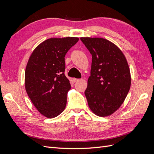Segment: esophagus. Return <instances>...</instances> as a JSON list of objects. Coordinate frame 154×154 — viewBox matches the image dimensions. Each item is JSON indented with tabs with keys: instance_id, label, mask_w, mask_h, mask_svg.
Returning <instances> with one entry per match:
<instances>
[{
	"instance_id": "1",
	"label": "esophagus",
	"mask_w": 154,
	"mask_h": 154,
	"mask_svg": "<svg viewBox=\"0 0 154 154\" xmlns=\"http://www.w3.org/2000/svg\"><path fill=\"white\" fill-rule=\"evenodd\" d=\"M72 81H73V82H76L79 81V79H77V78H73V79H72Z\"/></svg>"
}]
</instances>
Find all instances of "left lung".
<instances>
[{
    "label": "left lung",
    "mask_w": 154,
    "mask_h": 154,
    "mask_svg": "<svg viewBox=\"0 0 154 154\" xmlns=\"http://www.w3.org/2000/svg\"><path fill=\"white\" fill-rule=\"evenodd\" d=\"M92 55L91 76L85 95L91 110L108 116L123 103L131 85L128 65L122 51L101 38H80Z\"/></svg>",
    "instance_id": "1"
}]
</instances>
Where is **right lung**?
<instances>
[{"mask_svg": "<svg viewBox=\"0 0 154 154\" xmlns=\"http://www.w3.org/2000/svg\"><path fill=\"white\" fill-rule=\"evenodd\" d=\"M77 37L49 38L37 46L27 62L26 90L32 103L48 118L61 114L66 108L71 88L65 76V56L76 44Z\"/></svg>", "mask_w": 154, "mask_h": 154, "instance_id": "right-lung-1", "label": "right lung"}]
</instances>
